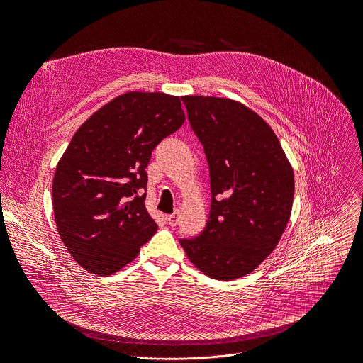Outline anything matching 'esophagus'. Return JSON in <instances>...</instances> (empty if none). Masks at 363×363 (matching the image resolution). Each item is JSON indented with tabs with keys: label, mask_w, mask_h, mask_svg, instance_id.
Returning <instances> with one entry per match:
<instances>
[{
	"label": "esophagus",
	"mask_w": 363,
	"mask_h": 363,
	"mask_svg": "<svg viewBox=\"0 0 363 363\" xmlns=\"http://www.w3.org/2000/svg\"><path fill=\"white\" fill-rule=\"evenodd\" d=\"M166 219H167V223H169V225H170V227H177V225H178V223H179V216H178V212H175V213L169 215Z\"/></svg>",
	"instance_id": "34e87169"
}]
</instances>
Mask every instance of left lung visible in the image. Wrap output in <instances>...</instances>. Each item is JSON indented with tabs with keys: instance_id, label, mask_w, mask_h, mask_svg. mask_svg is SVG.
Returning <instances> with one entry per match:
<instances>
[{
	"instance_id": "1",
	"label": "left lung",
	"mask_w": 363,
	"mask_h": 363,
	"mask_svg": "<svg viewBox=\"0 0 363 363\" xmlns=\"http://www.w3.org/2000/svg\"><path fill=\"white\" fill-rule=\"evenodd\" d=\"M209 164L211 212L196 238L181 239L200 272L233 280L269 257L289 220L294 172L274 132L245 105L184 96Z\"/></svg>"
}]
</instances>
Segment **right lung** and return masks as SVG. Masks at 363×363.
I'll return each mask as SVG.
<instances>
[{"mask_svg":"<svg viewBox=\"0 0 363 363\" xmlns=\"http://www.w3.org/2000/svg\"><path fill=\"white\" fill-rule=\"evenodd\" d=\"M184 121L178 96L130 91L72 136L53 178V211L62 242L87 272H118L157 231L144 204L145 169L154 148Z\"/></svg>","mask_w":363,"mask_h":363,"instance_id":"add662e5","label":"right lung"}]
</instances>
